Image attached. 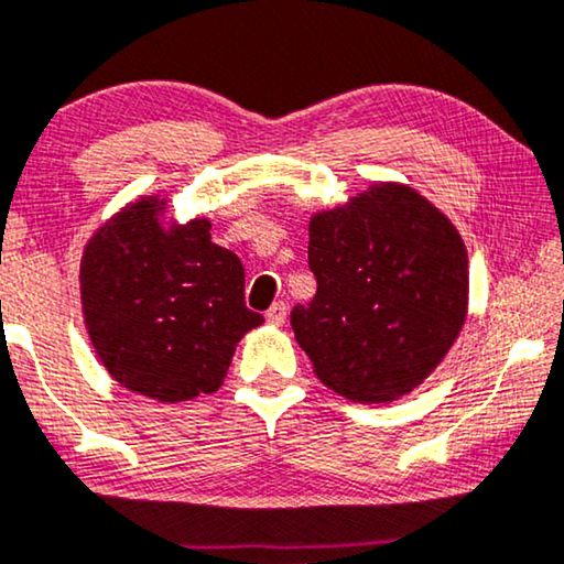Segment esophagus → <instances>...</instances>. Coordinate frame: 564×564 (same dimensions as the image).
I'll return each instance as SVG.
<instances>
[{
  "instance_id": "1",
  "label": "esophagus",
  "mask_w": 564,
  "mask_h": 564,
  "mask_svg": "<svg viewBox=\"0 0 564 564\" xmlns=\"http://www.w3.org/2000/svg\"><path fill=\"white\" fill-rule=\"evenodd\" d=\"M285 314H289V306L283 301H275V304L265 311V322L273 326H281L285 322Z\"/></svg>"
}]
</instances>
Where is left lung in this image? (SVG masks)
Returning a JSON list of instances; mask_svg holds the SVG:
<instances>
[{"label": "left lung", "instance_id": "obj_1", "mask_svg": "<svg viewBox=\"0 0 564 564\" xmlns=\"http://www.w3.org/2000/svg\"><path fill=\"white\" fill-rule=\"evenodd\" d=\"M308 268L318 289L293 306V334L318 380L355 402L413 392L466 322L464 240L405 184H372L311 217Z\"/></svg>", "mask_w": 564, "mask_h": 564}]
</instances>
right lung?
<instances>
[{
  "instance_id": "obj_1",
  "label": "right lung",
  "mask_w": 564,
  "mask_h": 564,
  "mask_svg": "<svg viewBox=\"0 0 564 564\" xmlns=\"http://www.w3.org/2000/svg\"><path fill=\"white\" fill-rule=\"evenodd\" d=\"M166 199L141 197L100 225L80 260L86 329L121 388L182 402L220 388L235 347L263 316L246 306L240 258L209 220L166 225Z\"/></svg>"
}]
</instances>
